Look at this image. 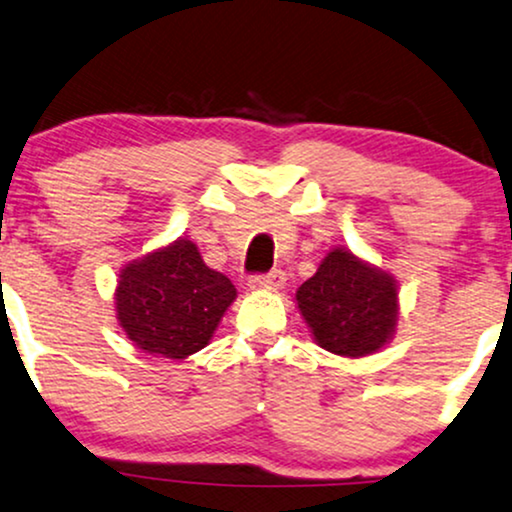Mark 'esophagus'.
I'll use <instances>...</instances> for the list:
<instances>
[{
  "label": "esophagus",
  "mask_w": 512,
  "mask_h": 512,
  "mask_svg": "<svg viewBox=\"0 0 512 512\" xmlns=\"http://www.w3.org/2000/svg\"><path fill=\"white\" fill-rule=\"evenodd\" d=\"M283 283H286V271L274 269V271H269V274L250 276L248 286L252 290H278V288H283Z\"/></svg>",
  "instance_id": "34e87169"
}]
</instances>
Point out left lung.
Here are the masks:
<instances>
[{
	"label": "left lung",
	"instance_id": "left-lung-1",
	"mask_svg": "<svg viewBox=\"0 0 512 512\" xmlns=\"http://www.w3.org/2000/svg\"><path fill=\"white\" fill-rule=\"evenodd\" d=\"M316 345L340 357H366L390 342L397 326V283L345 248L323 257L295 293Z\"/></svg>",
	"mask_w": 512,
	"mask_h": 512
}]
</instances>
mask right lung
I'll use <instances>...</instances> for the list:
<instances>
[{
    "mask_svg": "<svg viewBox=\"0 0 512 512\" xmlns=\"http://www.w3.org/2000/svg\"><path fill=\"white\" fill-rule=\"evenodd\" d=\"M234 300V283L210 269L186 238L129 262L115 290L127 338L165 359H186L208 345Z\"/></svg>",
    "mask_w": 512,
    "mask_h": 512,
    "instance_id": "add662e5",
    "label": "right lung"
}]
</instances>
